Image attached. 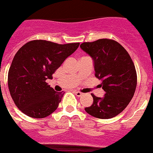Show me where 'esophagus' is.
Listing matches in <instances>:
<instances>
[{
  "mask_svg": "<svg viewBox=\"0 0 153 153\" xmlns=\"http://www.w3.org/2000/svg\"><path fill=\"white\" fill-rule=\"evenodd\" d=\"M75 94H76V96H78V97H80V96H82V95H83V93L81 91H75Z\"/></svg>",
  "mask_w": 153,
  "mask_h": 153,
  "instance_id": "34e87169",
  "label": "esophagus"
}]
</instances>
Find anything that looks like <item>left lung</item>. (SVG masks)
I'll use <instances>...</instances> for the list:
<instances>
[{
	"mask_svg": "<svg viewBox=\"0 0 153 153\" xmlns=\"http://www.w3.org/2000/svg\"><path fill=\"white\" fill-rule=\"evenodd\" d=\"M80 47L93 58L95 76L102 81L101 86L105 91L102 98L91 94L93 104L85 110L98 119L115 117L128 106L136 90L134 62L125 48L113 39L85 42Z\"/></svg>",
	"mask_w": 153,
	"mask_h": 153,
	"instance_id": "left-lung-1",
	"label": "left lung"
}]
</instances>
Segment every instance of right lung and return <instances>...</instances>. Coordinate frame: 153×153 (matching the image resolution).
<instances>
[{
  "label": "right lung",
  "instance_id": "1",
  "mask_svg": "<svg viewBox=\"0 0 153 153\" xmlns=\"http://www.w3.org/2000/svg\"><path fill=\"white\" fill-rule=\"evenodd\" d=\"M79 43L58 44L32 40L16 53L8 72V87L17 108L28 116L43 119L58 107L63 94L46 82L79 47Z\"/></svg>",
  "mask_w": 153,
  "mask_h": 153
}]
</instances>
